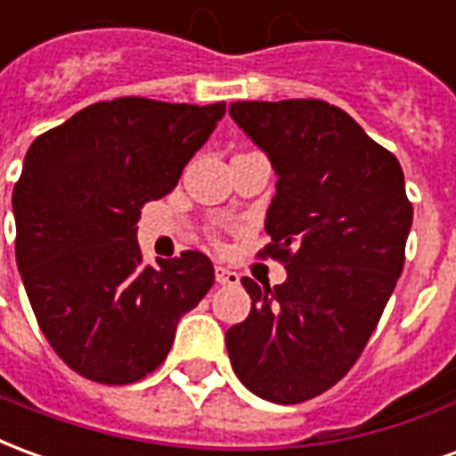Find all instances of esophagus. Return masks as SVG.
Instances as JSON below:
<instances>
[{
	"label": "esophagus",
	"instance_id": "1",
	"mask_svg": "<svg viewBox=\"0 0 456 456\" xmlns=\"http://www.w3.org/2000/svg\"><path fill=\"white\" fill-rule=\"evenodd\" d=\"M215 278H217L219 286H237L239 283L237 271H232V268L224 266H215Z\"/></svg>",
	"mask_w": 456,
	"mask_h": 456
}]
</instances>
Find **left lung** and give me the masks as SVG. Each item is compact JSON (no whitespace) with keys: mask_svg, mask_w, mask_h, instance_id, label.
<instances>
[{"mask_svg":"<svg viewBox=\"0 0 456 456\" xmlns=\"http://www.w3.org/2000/svg\"><path fill=\"white\" fill-rule=\"evenodd\" d=\"M229 117L276 170L264 256L288 273L273 288L241 278L251 313L224 335L232 369L264 401H310L352 369L401 276L412 224L403 168L322 100L234 102Z\"/></svg>","mask_w":456,"mask_h":456,"instance_id":"8db88e82","label":"left lung"}]
</instances>
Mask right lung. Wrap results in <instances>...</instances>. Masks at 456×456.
<instances>
[{
  "label": "right lung",
  "instance_id": "right-lung-1",
  "mask_svg": "<svg viewBox=\"0 0 456 456\" xmlns=\"http://www.w3.org/2000/svg\"><path fill=\"white\" fill-rule=\"evenodd\" d=\"M227 104L119 97L28 146L14 185L16 266L38 327L73 371L124 386L159 369L215 283L205 254L141 264V208L168 195Z\"/></svg>",
  "mask_w": 456,
  "mask_h": 456
}]
</instances>
